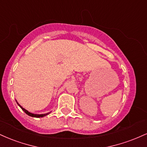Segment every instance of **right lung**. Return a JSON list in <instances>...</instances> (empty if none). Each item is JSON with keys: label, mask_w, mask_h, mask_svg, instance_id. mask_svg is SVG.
I'll return each mask as SVG.
<instances>
[{"label": "right lung", "mask_w": 147, "mask_h": 147, "mask_svg": "<svg viewBox=\"0 0 147 147\" xmlns=\"http://www.w3.org/2000/svg\"><path fill=\"white\" fill-rule=\"evenodd\" d=\"M16 102H17V101H16ZM17 104H18V105L20 107H21V109H22V110L24 111L25 113H26L27 115H29V116H31V117H45V116L48 115H49V114L50 113H51V112H49V113H45V114H34V113H32L29 112V111H27L26 109H24V108L22 107V106L20 105V104H18V102H17Z\"/></svg>", "instance_id": "1"}]
</instances>
